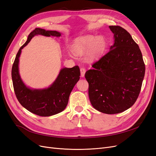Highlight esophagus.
Listing matches in <instances>:
<instances>
[{
  "label": "esophagus",
  "instance_id": "obj_1",
  "mask_svg": "<svg viewBox=\"0 0 156 156\" xmlns=\"http://www.w3.org/2000/svg\"><path fill=\"white\" fill-rule=\"evenodd\" d=\"M80 71H81V76L82 77H83L84 76V74H85L86 69L84 68H81V69H80Z\"/></svg>",
  "mask_w": 156,
  "mask_h": 156
}]
</instances>
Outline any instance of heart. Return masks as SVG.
Returning <instances> with one entry per match:
<instances>
[{"mask_svg":"<svg viewBox=\"0 0 156 156\" xmlns=\"http://www.w3.org/2000/svg\"><path fill=\"white\" fill-rule=\"evenodd\" d=\"M106 47V41L103 36H87L74 41L73 51L75 55L81 56L88 52V57L93 58L100 55Z\"/></svg>","mask_w":156,"mask_h":156,"instance_id":"obj_1","label":"heart"}]
</instances>
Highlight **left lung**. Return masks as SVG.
Masks as SVG:
<instances>
[{"mask_svg":"<svg viewBox=\"0 0 156 156\" xmlns=\"http://www.w3.org/2000/svg\"><path fill=\"white\" fill-rule=\"evenodd\" d=\"M114 34L110 51L85 73L92 105L105 114L128 109L137 99L145 73L139 45L120 26H109Z\"/></svg>","mask_w":156,"mask_h":156,"instance_id":"left-lung-1","label":"left lung"}]
</instances>
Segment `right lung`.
I'll return each mask as SVG.
<instances>
[{
	"label": "right lung",
	"mask_w": 156,
	"mask_h": 156,
	"mask_svg": "<svg viewBox=\"0 0 156 156\" xmlns=\"http://www.w3.org/2000/svg\"><path fill=\"white\" fill-rule=\"evenodd\" d=\"M37 35L60 37L61 33L56 30H45L36 28L28 36L16 56L12 69V78L14 92L21 105L27 110L40 116H50L62 112L66 107L71 92L80 78L79 66L61 69L55 81L45 88L28 87L23 83L19 71V62L21 50Z\"/></svg>",
	"instance_id": "1"
}]
</instances>
